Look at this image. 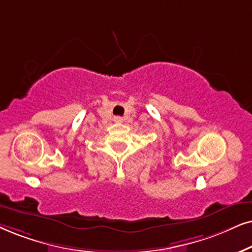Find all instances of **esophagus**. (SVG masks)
<instances>
[{
  "label": "esophagus",
  "mask_w": 252,
  "mask_h": 252,
  "mask_svg": "<svg viewBox=\"0 0 252 252\" xmlns=\"http://www.w3.org/2000/svg\"><path fill=\"white\" fill-rule=\"evenodd\" d=\"M114 122H115V123H122L123 119L121 116H115V117H114Z\"/></svg>",
  "instance_id": "34e87169"
}]
</instances>
